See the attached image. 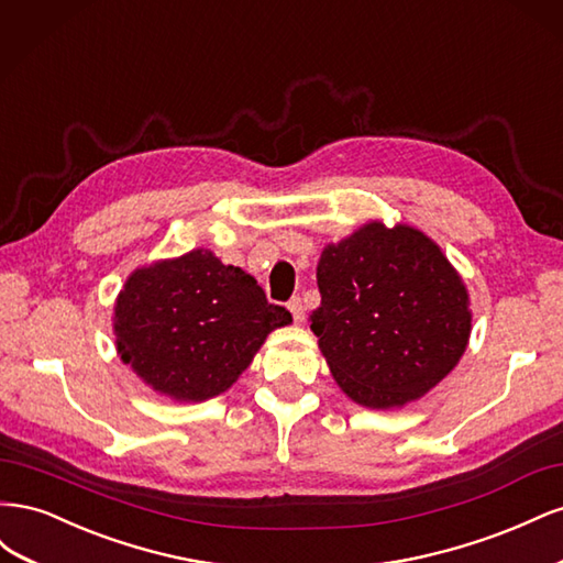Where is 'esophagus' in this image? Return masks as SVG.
<instances>
[{"mask_svg":"<svg viewBox=\"0 0 563 563\" xmlns=\"http://www.w3.org/2000/svg\"><path fill=\"white\" fill-rule=\"evenodd\" d=\"M288 310H291V314H294V319H296L298 323L305 321V308H302V300H300L298 296L288 300Z\"/></svg>","mask_w":563,"mask_h":563,"instance_id":"esophagus-1","label":"esophagus"}]
</instances>
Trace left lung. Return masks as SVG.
<instances>
[{"label":"left lung","mask_w":563,"mask_h":563,"mask_svg":"<svg viewBox=\"0 0 563 563\" xmlns=\"http://www.w3.org/2000/svg\"><path fill=\"white\" fill-rule=\"evenodd\" d=\"M321 305L310 329L335 383L368 408H399L444 380L463 356L467 288L416 228L366 223L317 265Z\"/></svg>","instance_id":"obj_1"}]
</instances>
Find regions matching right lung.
<instances>
[{
	"instance_id": "obj_1",
	"label": "right lung",
	"mask_w": 563,
	"mask_h": 563,
	"mask_svg": "<svg viewBox=\"0 0 563 563\" xmlns=\"http://www.w3.org/2000/svg\"><path fill=\"white\" fill-rule=\"evenodd\" d=\"M291 321L242 267L195 249L126 279L114 305V343L159 395L207 401L242 376L269 331Z\"/></svg>"
}]
</instances>
